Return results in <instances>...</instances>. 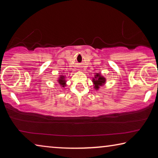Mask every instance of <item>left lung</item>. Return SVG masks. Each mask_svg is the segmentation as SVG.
<instances>
[{"mask_svg": "<svg viewBox=\"0 0 158 158\" xmlns=\"http://www.w3.org/2000/svg\"><path fill=\"white\" fill-rule=\"evenodd\" d=\"M92 81L94 85V89L96 90H98L100 86H103L105 83H106V79L104 77L101 76V74L97 73V74H96V75H95L94 78H93Z\"/></svg>", "mask_w": 158, "mask_h": 158, "instance_id": "1", "label": "left lung"}]
</instances>
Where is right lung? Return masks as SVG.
<instances>
[{"label":"right lung","instance_id":"right-lung-1","mask_svg":"<svg viewBox=\"0 0 158 158\" xmlns=\"http://www.w3.org/2000/svg\"><path fill=\"white\" fill-rule=\"evenodd\" d=\"M57 81H58V83L60 84V86H62V87H64L66 86L65 77H64V75H60L58 79H57Z\"/></svg>","mask_w":158,"mask_h":158}]
</instances>
